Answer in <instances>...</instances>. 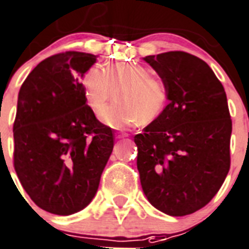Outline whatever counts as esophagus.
Returning a JSON list of instances; mask_svg holds the SVG:
<instances>
[{
  "mask_svg": "<svg viewBox=\"0 0 249 249\" xmlns=\"http://www.w3.org/2000/svg\"><path fill=\"white\" fill-rule=\"evenodd\" d=\"M117 139H124V137L128 136V134H126V132H117Z\"/></svg>",
  "mask_w": 249,
  "mask_h": 249,
  "instance_id": "1",
  "label": "esophagus"
}]
</instances>
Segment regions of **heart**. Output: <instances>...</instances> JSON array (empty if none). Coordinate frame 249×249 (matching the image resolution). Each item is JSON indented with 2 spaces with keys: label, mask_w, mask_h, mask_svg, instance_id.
Here are the masks:
<instances>
[{
  "label": "heart",
  "mask_w": 249,
  "mask_h": 249,
  "mask_svg": "<svg viewBox=\"0 0 249 249\" xmlns=\"http://www.w3.org/2000/svg\"><path fill=\"white\" fill-rule=\"evenodd\" d=\"M85 99L95 114L103 110L115 90L117 99L104 109L101 119L113 128L135 122L149 123L166 108L168 91L162 79L137 63H118L110 67L95 64L81 78Z\"/></svg>",
  "instance_id": "obj_1"
}]
</instances>
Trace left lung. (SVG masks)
Masks as SVG:
<instances>
[{
	"label": "left lung",
	"instance_id": "1",
	"mask_svg": "<svg viewBox=\"0 0 249 249\" xmlns=\"http://www.w3.org/2000/svg\"><path fill=\"white\" fill-rule=\"evenodd\" d=\"M144 60L164 82L170 103L134 137L142 192L163 213H194L217 194L230 170L225 90L210 65L188 53Z\"/></svg>",
	"mask_w": 249,
	"mask_h": 249
}]
</instances>
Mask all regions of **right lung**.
Returning a JSON list of instances; mask_svg holds the SVG:
<instances>
[{
  "mask_svg": "<svg viewBox=\"0 0 249 249\" xmlns=\"http://www.w3.org/2000/svg\"><path fill=\"white\" fill-rule=\"evenodd\" d=\"M96 57L78 51L47 57L19 91L14 167L31 199L50 213L68 216L90 203L112 154V128L97 121L81 85Z\"/></svg>",
  "mask_w": 249,
  "mask_h": 249,
  "instance_id": "right-lung-1",
  "label": "right lung"
}]
</instances>
